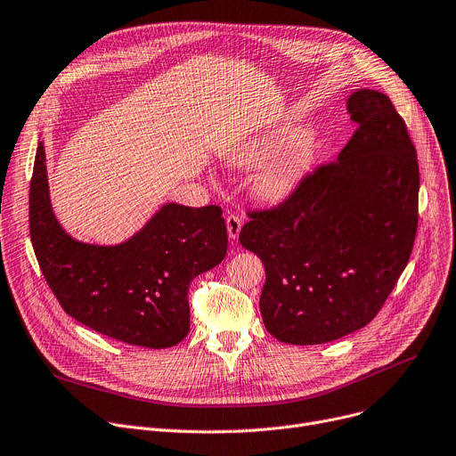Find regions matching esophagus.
<instances>
[{"mask_svg":"<svg viewBox=\"0 0 456 456\" xmlns=\"http://www.w3.org/2000/svg\"><path fill=\"white\" fill-rule=\"evenodd\" d=\"M240 226H242V223H240V219L237 217V216H228L226 217V230H228V235H230V239H237L239 237V233H240Z\"/></svg>","mask_w":456,"mask_h":456,"instance_id":"34e87169","label":"esophagus"}]
</instances>
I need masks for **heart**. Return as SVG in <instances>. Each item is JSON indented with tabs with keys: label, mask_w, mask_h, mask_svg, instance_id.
<instances>
[{
	"label": "heart",
	"mask_w": 456,
	"mask_h": 456,
	"mask_svg": "<svg viewBox=\"0 0 456 456\" xmlns=\"http://www.w3.org/2000/svg\"><path fill=\"white\" fill-rule=\"evenodd\" d=\"M316 157V142L305 126L285 120L247 136L233 146L226 162L237 167L263 166L256 177V193L270 202L290 197L306 177Z\"/></svg>",
	"instance_id": "1"
}]
</instances>
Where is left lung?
<instances>
[{"label": "left lung", "mask_w": 456, "mask_h": 456, "mask_svg": "<svg viewBox=\"0 0 456 456\" xmlns=\"http://www.w3.org/2000/svg\"><path fill=\"white\" fill-rule=\"evenodd\" d=\"M358 124L338 160L308 173L281 204L250 212L239 240L266 270V330L318 345L360 330L393 292L412 252L419 171L407 126L387 94L346 100Z\"/></svg>", "instance_id": "1"}]
</instances>
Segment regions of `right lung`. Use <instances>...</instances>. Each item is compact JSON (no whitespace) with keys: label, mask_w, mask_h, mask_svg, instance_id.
<instances>
[{"label":"right lung","mask_w":456,"mask_h":456,"mask_svg":"<svg viewBox=\"0 0 456 456\" xmlns=\"http://www.w3.org/2000/svg\"><path fill=\"white\" fill-rule=\"evenodd\" d=\"M28 228L47 285L69 316L127 345L166 348L190 332L188 289L228 248L219 206L167 202L126 242H80L54 217L40 140L28 193Z\"/></svg>","instance_id":"obj_1"}]
</instances>
